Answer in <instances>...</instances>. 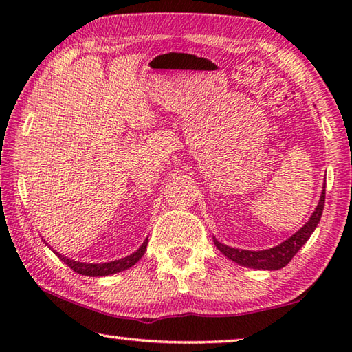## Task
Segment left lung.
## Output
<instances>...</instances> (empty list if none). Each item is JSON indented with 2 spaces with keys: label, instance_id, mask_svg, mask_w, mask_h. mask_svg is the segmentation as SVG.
Masks as SVG:
<instances>
[{
  "label": "left lung",
  "instance_id": "obj_1",
  "mask_svg": "<svg viewBox=\"0 0 352 352\" xmlns=\"http://www.w3.org/2000/svg\"><path fill=\"white\" fill-rule=\"evenodd\" d=\"M324 204H325V184H324L322 193H320L319 204L316 206L315 212H313V214L310 216L309 222H305V226L298 230L294 236H290L287 241H284L278 246H274V248L263 250V251H248V250L231 248L228 245L218 242L214 237H213V242L216 245V248H218L223 256L236 261L239 265L252 267V269H265V271H276V269H281L286 266L289 261L295 257V254L301 250V246L309 241L311 233L318 227L320 216H322Z\"/></svg>",
  "mask_w": 352,
  "mask_h": 352
}]
</instances>
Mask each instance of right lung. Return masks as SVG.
Returning a JSON list of instances; mask_svg holds the SVG:
<instances>
[{"instance_id": "obj_1", "label": "right lung", "mask_w": 352, "mask_h": 352, "mask_svg": "<svg viewBox=\"0 0 352 352\" xmlns=\"http://www.w3.org/2000/svg\"><path fill=\"white\" fill-rule=\"evenodd\" d=\"M146 245H148V239H145V242L140 245V248L136 252H133V254H130V256H126L124 258L109 261V263H81V261L71 260L68 257L62 256V254H58L56 251L54 252H56V256L63 261V263L68 265L72 271H76L77 274L87 275V276H106V275L125 271V269L131 267L134 263H138V261L142 258V256H144L146 251Z\"/></svg>"}]
</instances>
